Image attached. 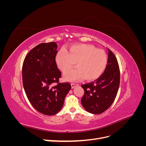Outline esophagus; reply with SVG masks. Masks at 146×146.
Segmentation results:
<instances>
[{
  "mask_svg": "<svg viewBox=\"0 0 146 146\" xmlns=\"http://www.w3.org/2000/svg\"><path fill=\"white\" fill-rule=\"evenodd\" d=\"M78 84H76V83H71V87H72V88H75L76 86H78Z\"/></svg>",
  "mask_w": 146,
  "mask_h": 146,
  "instance_id": "esophagus-1",
  "label": "esophagus"
}]
</instances>
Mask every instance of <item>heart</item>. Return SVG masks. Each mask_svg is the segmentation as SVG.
Returning a JSON list of instances; mask_svg holds the SVG:
<instances>
[{
	"label": "heart",
	"instance_id": "1",
	"mask_svg": "<svg viewBox=\"0 0 146 146\" xmlns=\"http://www.w3.org/2000/svg\"><path fill=\"white\" fill-rule=\"evenodd\" d=\"M107 61V55L104 50L88 44L73 45L67 51L62 48L55 57L56 65L63 73L76 64L77 68L65 75L66 79L69 81L81 78L88 81L96 80L104 72Z\"/></svg>",
	"mask_w": 146,
	"mask_h": 146
}]
</instances>
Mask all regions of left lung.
I'll return each mask as SVG.
<instances>
[{
    "label": "left lung",
    "instance_id": "left-lung-1",
    "mask_svg": "<svg viewBox=\"0 0 146 146\" xmlns=\"http://www.w3.org/2000/svg\"><path fill=\"white\" fill-rule=\"evenodd\" d=\"M107 67L94 82L82 85L84 95L81 102L87 111L100 114L106 111L115 99L120 83V70L116 57L109 48Z\"/></svg>",
    "mask_w": 146,
    "mask_h": 146
}]
</instances>
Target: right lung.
I'll return each instance as SVG.
<instances>
[{
  "label": "right lung",
  "mask_w": 146,
  "mask_h": 146,
  "mask_svg": "<svg viewBox=\"0 0 146 146\" xmlns=\"http://www.w3.org/2000/svg\"><path fill=\"white\" fill-rule=\"evenodd\" d=\"M57 47L55 42L39 44L28 53L23 65V83L29 100L38 111L48 116L60 111L71 89L69 83L59 82Z\"/></svg>",
  "instance_id": "obj_1"
}]
</instances>
